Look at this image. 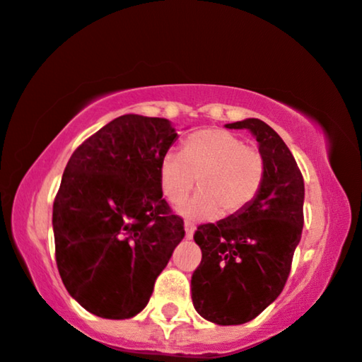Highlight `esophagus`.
Wrapping results in <instances>:
<instances>
[{"label": "esophagus", "instance_id": "obj_1", "mask_svg": "<svg viewBox=\"0 0 362 362\" xmlns=\"http://www.w3.org/2000/svg\"><path fill=\"white\" fill-rule=\"evenodd\" d=\"M185 232H186V239H193V233H194V223H191V222H185Z\"/></svg>", "mask_w": 362, "mask_h": 362}]
</instances>
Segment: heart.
I'll use <instances>...</instances> for the list:
<instances>
[{
	"mask_svg": "<svg viewBox=\"0 0 362 362\" xmlns=\"http://www.w3.org/2000/svg\"><path fill=\"white\" fill-rule=\"evenodd\" d=\"M264 174L261 152L220 129L194 132L182 142L180 156H164L159 164L160 189L171 203L188 197L198 177L202 191L177 206L182 216L197 220L244 210L261 191Z\"/></svg>",
	"mask_w": 362,
	"mask_h": 362,
	"instance_id": "b5f03b06",
	"label": "heart"
}]
</instances>
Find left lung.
<instances>
[{
  "label": "left lung",
  "instance_id": "obj_1",
  "mask_svg": "<svg viewBox=\"0 0 362 362\" xmlns=\"http://www.w3.org/2000/svg\"><path fill=\"white\" fill-rule=\"evenodd\" d=\"M225 127L256 137L266 174L244 210L194 232L202 262L191 276V298L206 320L240 325L264 312L286 284L303 230L305 185L290 148L267 123L245 118Z\"/></svg>",
  "mask_w": 362,
  "mask_h": 362
}]
</instances>
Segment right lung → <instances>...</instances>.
<instances>
[{
  "label": "right lung",
  "mask_w": 362,
  "mask_h": 362,
  "mask_svg": "<svg viewBox=\"0 0 362 362\" xmlns=\"http://www.w3.org/2000/svg\"><path fill=\"white\" fill-rule=\"evenodd\" d=\"M177 139L165 118L122 115L84 140L54 199L64 286L93 315L135 317L185 237L163 198L159 164Z\"/></svg>",
  "instance_id": "1"
}]
</instances>
